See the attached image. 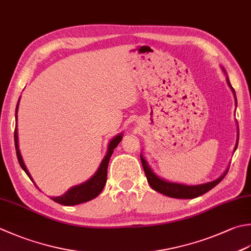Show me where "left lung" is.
I'll return each instance as SVG.
<instances>
[{"label": "left lung", "instance_id": "obj_1", "mask_svg": "<svg viewBox=\"0 0 251 251\" xmlns=\"http://www.w3.org/2000/svg\"><path fill=\"white\" fill-rule=\"evenodd\" d=\"M222 70L225 73L224 68H222ZM226 81H227L228 87L230 88V90L233 91V95L235 98V103H236V105H237L236 95H235L234 88L232 87V85H230L228 78H226ZM237 132H239V131H237ZM237 144H238V140L236 142V146H235L234 150L237 149ZM140 159H141L142 168H144V170H145L147 180H148V183L151 186V188L154 189L155 191H158V193H160V194L168 196V197L177 198V199H193L196 197H199V196L203 195L205 193H208L210 189L215 187V186H217L220 181L225 177V175H226L227 171H228V169H227L226 171H225V173L221 176V177H219L218 179H215L213 181H209V183L201 184V185L190 186V185L173 183V181H168V180L159 177V176L154 174V172L151 170V168L148 164V162H147L146 159L144 158V155H140Z\"/></svg>", "mask_w": 251, "mask_h": 251}]
</instances>
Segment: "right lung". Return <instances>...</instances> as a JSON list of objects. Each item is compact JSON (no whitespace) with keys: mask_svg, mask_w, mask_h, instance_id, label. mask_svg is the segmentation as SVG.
<instances>
[{"mask_svg":"<svg viewBox=\"0 0 251 251\" xmlns=\"http://www.w3.org/2000/svg\"><path fill=\"white\" fill-rule=\"evenodd\" d=\"M18 103H19V100H18ZM18 103L16 106V114L18 110ZM16 120H17V116H16ZM122 138H123V135L119 134L111 140V142L109 144V148H107L106 155L104 156V159L102 160L99 169H98V171L96 172V174L93 175L90 179H88L87 181H85V183H82L80 185L74 186V187H72L70 190L66 191L63 196H60V197H52L51 199L63 205H76L79 203L87 202V201H90L93 198L98 197L101 191L103 190V188H104L105 183H106L107 165H109L111 155L113 153V151H114V149L117 147V145L121 142ZM14 140H15V149H16V154H17L19 164H21L22 169L25 171V173L28 175V177L33 181L30 173H29L26 165L24 163L21 151H19V148H18L17 126L16 128H15V132H14Z\"/></svg>","mask_w":251,"mask_h":251,"instance_id":"1","label":"right lung"}]
</instances>
